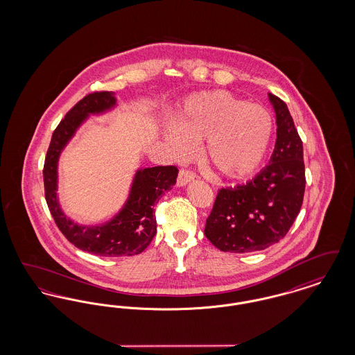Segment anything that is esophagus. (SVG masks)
I'll return each instance as SVG.
<instances>
[{"mask_svg":"<svg viewBox=\"0 0 355 355\" xmlns=\"http://www.w3.org/2000/svg\"><path fill=\"white\" fill-rule=\"evenodd\" d=\"M196 178V174L190 170L181 169L177 177V186H185Z\"/></svg>","mask_w":355,"mask_h":355,"instance_id":"34e87169","label":"esophagus"}]
</instances>
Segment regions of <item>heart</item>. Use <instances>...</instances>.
Wrapping results in <instances>:
<instances>
[{
    "label": "heart",
    "mask_w": 355,
    "mask_h": 355,
    "mask_svg": "<svg viewBox=\"0 0 355 355\" xmlns=\"http://www.w3.org/2000/svg\"><path fill=\"white\" fill-rule=\"evenodd\" d=\"M165 129V139L177 158L202 141L205 162L227 180H242L261 166L272 133L269 112L227 92H202L187 97Z\"/></svg>",
    "instance_id": "obj_1"
}]
</instances>
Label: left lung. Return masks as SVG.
Here are the masks:
<instances>
[{"label":"left lung","instance_id":"1","mask_svg":"<svg viewBox=\"0 0 355 355\" xmlns=\"http://www.w3.org/2000/svg\"><path fill=\"white\" fill-rule=\"evenodd\" d=\"M277 141L269 165L245 185L220 189L205 236L222 252L265 250L286 236L304 202L302 139L286 103L269 93Z\"/></svg>","mask_w":355,"mask_h":355}]
</instances>
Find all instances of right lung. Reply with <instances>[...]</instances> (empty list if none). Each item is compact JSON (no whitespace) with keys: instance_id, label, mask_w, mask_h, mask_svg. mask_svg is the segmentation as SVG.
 Segmentation results:
<instances>
[{"instance_id":"1","label":"right lung","mask_w":355,"mask_h":355,"mask_svg":"<svg viewBox=\"0 0 355 355\" xmlns=\"http://www.w3.org/2000/svg\"><path fill=\"white\" fill-rule=\"evenodd\" d=\"M114 105L112 92H94L77 102L53 132L44 164L45 198L55 225L76 248L100 257L135 255L150 245L157 233L154 203L174 186L178 175L175 166L138 170L129 198L113 220L100 226H81L67 218L55 193L60 154L89 114H98Z\"/></svg>"}]
</instances>
